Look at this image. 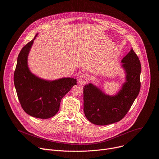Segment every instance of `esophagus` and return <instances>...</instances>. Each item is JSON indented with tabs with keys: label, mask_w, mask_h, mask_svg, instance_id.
I'll return each mask as SVG.
<instances>
[{
	"label": "esophagus",
	"mask_w": 159,
	"mask_h": 159,
	"mask_svg": "<svg viewBox=\"0 0 159 159\" xmlns=\"http://www.w3.org/2000/svg\"><path fill=\"white\" fill-rule=\"evenodd\" d=\"M88 80H89L88 75L87 74H84L79 77L78 81L80 84L85 85L88 82Z\"/></svg>",
	"instance_id": "1"
}]
</instances>
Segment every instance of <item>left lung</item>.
I'll use <instances>...</instances> for the list:
<instances>
[{
    "label": "left lung",
    "instance_id": "obj_1",
    "mask_svg": "<svg viewBox=\"0 0 159 159\" xmlns=\"http://www.w3.org/2000/svg\"><path fill=\"white\" fill-rule=\"evenodd\" d=\"M126 82L115 96L106 95L89 84L84 87V111L87 119L97 125H107L122 120L140 90L141 63L133 48L123 58Z\"/></svg>",
    "mask_w": 159,
    "mask_h": 159
}]
</instances>
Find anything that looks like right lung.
Segmentation results:
<instances>
[{
	"mask_svg": "<svg viewBox=\"0 0 159 159\" xmlns=\"http://www.w3.org/2000/svg\"><path fill=\"white\" fill-rule=\"evenodd\" d=\"M36 35L20 50L14 74V82L22 108L29 115L41 119L55 116L63 97L77 85V80L62 78L53 81L41 79L29 70L28 55Z\"/></svg>",
	"mask_w": 159,
	"mask_h": 159,
	"instance_id": "obj_1",
	"label": "right lung"
}]
</instances>
